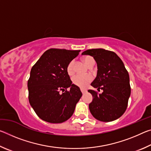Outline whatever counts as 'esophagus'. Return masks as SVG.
I'll list each match as a JSON object with an SVG mask.
<instances>
[{"mask_svg": "<svg viewBox=\"0 0 151 151\" xmlns=\"http://www.w3.org/2000/svg\"><path fill=\"white\" fill-rule=\"evenodd\" d=\"M81 91L82 92V93L83 94H85L86 93V92H87V91H86L85 88H81Z\"/></svg>", "mask_w": 151, "mask_h": 151, "instance_id": "obj_1", "label": "esophagus"}]
</instances>
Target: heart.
<instances>
[{
  "mask_svg": "<svg viewBox=\"0 0 151 151\" xmlns=\"http://www.w3.org/2000/svg\"><path fill=\"white\" fill-rule=\"evenodd\" d=\"M83 61L88 66H90L92 64L95 63L94 58L90 57V56H86L83 58ZM74 65H75V61L73 60H70L66 66V72L69 75H72L74 73ZM93 76L90 74L87 75H81V74H77L75 75L72 78V81L74 85L79 86L81 88H85L90 84L92 81H93Z\"/></svg>",
  "mask_w": 151,
  "mask_h": 151,
  "instance_id": "b5f03b06",
  "label": "heart"
}]
</instances>
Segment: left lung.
Segmentation results:
<instances>
[{"instance_id": "1", "label": "left lung", "mask_w": 151, "mask_h": 151, "mask_svg": "<svg viewBox=\"0 0 151 151\" xmlns=\"http://www.w3.org/2000/svg\"><path fill=\"white\" fill-rule=\"evenodd\" d=\"M82 55L96 60L98 70L91 86L103 91L101 94L88 91L93 97L88 106L92 115L103 122L119 119L126 111L131 95L129 75L123 63L115 52L103 48L86 50Z\"/></svg>"}]
</instances>
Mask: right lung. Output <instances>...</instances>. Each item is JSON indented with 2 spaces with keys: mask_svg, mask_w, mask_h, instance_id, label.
<instances>
[{
  "mask_svg": "<svg viewBox=\"0 0 151 151\" xmlns=\"http://www.w3.org/2000/svg\"><path fill=\"white\" fill-rule=\"evenodd\" d=\"M80 50L50 48L43 53L31 68L28 80L29 100L40 119L50 123H61L73 115L82 96L72 84L66 66ZM70 87V91L67 88Z\"/></svg>",
  "mask_w": 151,
  "mask_h": 151,
  "instance_id": "obj_1",
  "label": "right lung"
}]
</instances>
